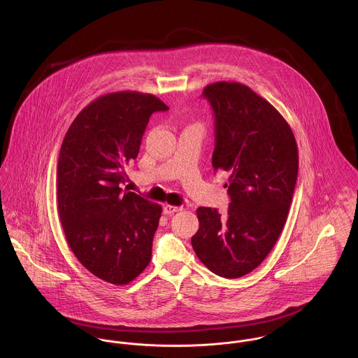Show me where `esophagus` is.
Returning a JSON list of instances; mask_svg holds the SVG:
<instances>
[{"label":"esophagus","instance_id":"obj_1","mask_svg":"<svg viewBox=\"0 0 358 358\" xmlns=\"http://www.w3.org/2000/svg\"><path fill=\"white\" fill-rule=\"evenodd\" d=\"M182 209H183V206H179V205H164V212L168 213V215L175 213V212H179V210H182Z\"/></svg>","mask_w":358,"mask_h":358}]
</instances>
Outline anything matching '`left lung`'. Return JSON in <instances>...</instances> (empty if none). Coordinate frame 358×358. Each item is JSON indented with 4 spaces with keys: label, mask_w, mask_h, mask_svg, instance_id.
<instances>
[{
    "label": "left lung",
    "mask_w": 358,
    "mask_h": 358,
    "mask_svg": "<svg viewBox=\"0 0 358 358\" xmlns=\"http://www.w3.org/2000/svg\"><path fill=\"white\" fill-rule=\"evenodd\" d=\"M215 114V171L230 173L226 215L200 206L192 237L215 274L238 278L256 268L277 243L292 201L299 154L295 135L266 99L240 83L219 81L203 92Z\"/></svg>",
    "instance_id": "left-lung-1"
}]
</instances>
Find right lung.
<instances>
[{
  "label": "right lung",
  "instance_id": "obj_1",
  "mask_svg": "<svg viewBox=\"0 0 358 358\" xmlns=\"http://www.w3.org/2000/svg\"><path fill=\"white\" fill-rule=\"evenodd\" d=\"M168 108L152 94H106L78 113L60 148L57 209L67 244L87 270L114 285L134 281L152 259L162 208L121 192L120 183L150 115Z\"/></svg>",
  "mask_w": 358,
  "mask_h": 358
}]
</instances>
